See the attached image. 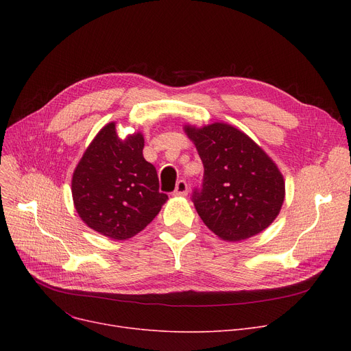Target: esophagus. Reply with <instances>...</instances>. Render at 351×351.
Listing matches in <instances>:
<instances>
[{
  "label": "esophagus",
  "mask_w": 351,
  "mask_h": 351,
  "mask_svg": "<svg viewBox=\"0 0 351 351\" xmlns=\"http://www.w3.org/2000/svg\"><path fill=\"white\" fill-rule=\"evenodd\" d=\"M188 191H189V188H188L186 180L180 179V180H178V183H176V188H175V191H173V196H186V195H188Z\"/></svg>",
  "instance_id": "1"
}]
</instances>
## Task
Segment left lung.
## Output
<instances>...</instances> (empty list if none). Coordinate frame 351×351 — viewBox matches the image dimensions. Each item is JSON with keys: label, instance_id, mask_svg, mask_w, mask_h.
<instances>
[{"label": "left lung", "instance_id": "obj_1", "mask_svg": "<svg viewBox=\"0 0 351 351\" xmlns=\"http://www.w3.org/2000/svg\"><path fill=\"white\" fill-rule=\"evenodd\" d=\"M204 163L193 205L222 241L241 242L269 228L285 202V179L271 158L241 129L215 122L183 126Z\"/></svg>", "mask_w": 351, "mask_h": 351}]
</instances>
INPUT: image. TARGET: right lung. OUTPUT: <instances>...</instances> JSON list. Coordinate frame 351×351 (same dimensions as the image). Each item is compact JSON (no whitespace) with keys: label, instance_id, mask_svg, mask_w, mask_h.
<instances>
[{"label":"right lung","instance_id":"add662e5","mask_svg":"<svg viewBox=\"0 0 351 351\" xmlns=\"http://www.w3.org/2000/svg\"><path fill=\"white\" fill-rule=\"evenodd\" d=\"M115 125L106 123L92 139L73 171L71 191L88 228L126 241L152 222L168 195L159 192L155 166L143 158L142 132L121 139Z\"/></svg>","mask_w":351,"mask_h":351}]
</instances>
